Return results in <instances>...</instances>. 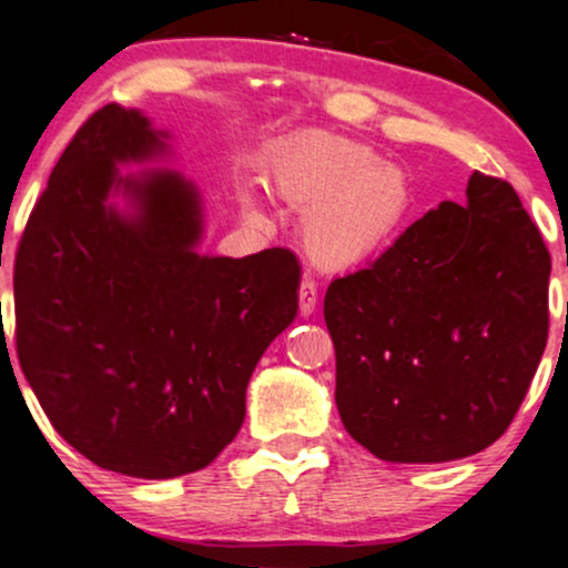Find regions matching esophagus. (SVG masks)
<instances>
[{
  "instance_id": "1",
  "label": "esophagus",
  "mask_w": 568,
  "mask_h": 568,
  "mask_svg": "<svg viewBox=\"0 0 568 568\" xmlns=\"http://www.w3.org/2000/svg\"><path fill=\"white\" fill-rule=\"evenodd\" d=\"M317 306V283L312 277H304L302 285H298V312L302 315H312Z\"/></svg>"
}]
</instances>
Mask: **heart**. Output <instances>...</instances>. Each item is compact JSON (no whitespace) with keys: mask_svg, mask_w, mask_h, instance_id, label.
<instances>
[{"mask_svg":"<svg viewBox=\"0 0 568 568\" xmlns=\"http://www.w3.org/2000/svg\"><path fill=\"white\" fill-rule=\"evenodd\" d=\"M272 189L302 211V243L323 266L379 256L406 230L414 211L408 173L368 143L310 130L272 165Z\"/></svg>","mask_w":568,"mask_h":568,"instance_id":"b5f03b06","label":"heart"}]
</instances>
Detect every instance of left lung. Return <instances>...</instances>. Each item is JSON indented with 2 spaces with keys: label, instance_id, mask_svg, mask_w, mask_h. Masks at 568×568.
<instances>
[{
  "label": "left lung",
  "instance_id": "1",
  "mask_svg": "<svg viewBox=\"0 0 568 568\" xmlns=\"http://www.w3.org/2000/svg\"><path fill=\"white\" fill-rule=\"evenodd\" d=\"M547 283L550 253L515 189L475 171L467 205L440 202L328 285L344 429L406 465L491 446L542 361Z\"/></svg>",
  "mask_w": 568,
  "mask_h": 568
}]
</instances>
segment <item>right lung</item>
<instances>
[{
    "instance_id": "obj_1",
    "label": "right lung",
    "mask_w": 568,
    "mask_h": 568,
    "mask_svg": "<svg viewBox=\"0 0 568 568\" xmlns=\"http://www.w3.org/2000/svg\"><path fill=\"white\" fill-rule=\"evenodd\" d=\"M133 109H98L50 173L16 253V349L39 406L98 467L175 478L240 433L258 357L298 310L288 247L200 256V194L179 173L122 179L165 152ZM134 202L120 214L112 193Z\"/></svg>"
}]
</instances>
